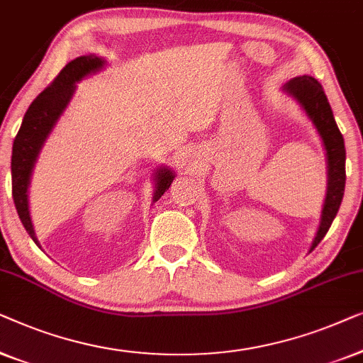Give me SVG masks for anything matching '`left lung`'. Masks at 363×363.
Segmentation results:
<instances>
[{
    "label": "left lung",
    "instance_id": "obj_1",
    "mask_svg": "<svg viewBox=\"0 0 363 363\" xmlns=\"http://www.w3.org/2000/svg\"><path fill=\"white\" fill-rule=\"evenodd\" d=\"M283 91L291 96L301 106L306 116L318 131L325 151V164H328V189L318 233L313 240L311 250L318 247V243L325 237V233L333 225V220L339 212L342 197L345 189V146L344 136L337 128L333 108H330L328 96L323 85L314 77L301 75L294 77L283 85Z\"/></svg>",
    "mask_w": 363,
    "mask_h": 363
}]
</instances>
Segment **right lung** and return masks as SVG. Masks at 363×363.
Masks as SVG:
<instances>
[{
    "label": "right lung",
    "instance_id": "right-lung-1",
    "mask_svg": "<svg viewBox=\"0 0 363 363\" xmlns=\"http://www.w3.org/2000/svg\"><path fill=\"white\" fill-rule=\"evenodd\" d=\"M105 64L106 60L95 54L80 55V57L70 60L60 70V74L55 77L52 84L30 104L23 118L21 128H19L16 138H14L11 156L13 201L24 228H26L29 237L34 240V243L39 248L40 245L38 237H35L29 212V186L34 166L38 162L44 143L48 141L55 123H57L65 108L69 106L70 100H72L79 82L91 74L100 72L105 67ZM174 177L176 172L171 167H157L155 177H152V181H155L152 202L160 201V197L169 189Z\"/></svg>",
    "mask_w": 363,
    "mask_h": 363
}]
</instances>
